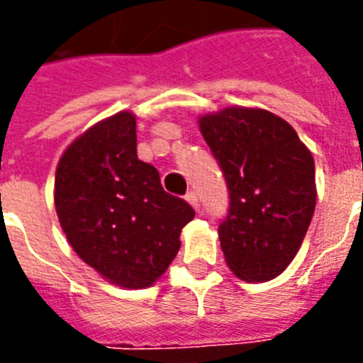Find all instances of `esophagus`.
<instances>
[{
    "instance_id": "esophagus-1",
    "label": "esophagus",
    "mask_w": 363,
    "mask_h": 363,
    "mask_svg": "<svg viewBox=\"0 0 363 363\" xmlns=\"http://www.w3.org/2000/svg\"><path fill=\"white\" fill-rule=\"evenodd\" d=\"M184 198H186V202H189L196 211H200V202H198V196H196V192H189Z\"/></svg>"
}]
</instances>
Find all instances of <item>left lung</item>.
Returning <instances> with one entry per match:
<instances>
[{
    "label": "left lung",
    "instance_id": "1",
    "mask_svg": "<svg viewBox=\"0 0 363 363\" xmlns=\"http://www.w3.org/2000/svg\"><path fill=\"white\" fill-rule=\"evenodd\" d=\"M198 125L229 189V216L219 225L225 262L242 281H271L294 259L313 217L311 152L267 109L225 107Z\"/></svg>",
    "mask_w": 363,
    "mask_h": 363
}]
</instances>
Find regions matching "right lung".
<instances>
[{
  "instance_id": "right-lung-1",
  "label": "right lung",
  "mask_w": 363,
  "mask_h": 363,
  "mask_svg": "<svg viewBox=\"0 0 363 363\" xmlns=\"http://www.w3.org/2000/svg\"><path fill=\"white\" fill-rule=\"evenodd\" d=\"M53 202L80 259L123 289L152 286L194 219L189 203L163 190L157 169L138 160L130 111L99 121L67 147Z\"/></svg>"
}]
</instances>
